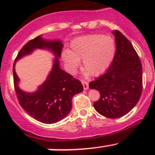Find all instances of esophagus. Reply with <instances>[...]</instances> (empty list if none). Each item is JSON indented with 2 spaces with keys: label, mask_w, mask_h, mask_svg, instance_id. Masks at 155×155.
<instances>
[{
  "label": "esophagus",
  "mask_w": 155,
  "mask_h": 155,
  "mask_svg": "<svg viewBox=\"0 0 155 155\" xmlns=\"http://www.w3.org/2000/svg\"><path fill=\"white\" fill-rule=\"evenodd\" d=\"M81 82H82V85H83L84 89H85V90L88 89V82H87V81H85V80H82Z\"/></svg>",
  "instance_id": "obj_1"
}]
</instances>
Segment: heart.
Wrapping results in <instances>:
<instances>
[{
    "label": "heart",
    "mask_w": 155,
    "mask_h": 155,
    "mask_svg": "<svg viewBox=\"0 0 155 155\" xmlns=\"http://www.w3.org/2000/svg\"><path fill=\"white\" fill-rule=\"evenodd\" d=\"M70 51L63 53V59L70 73H75L82 60V70L93 76L104 73L114 60L116 45L107 35H90L75 39Z\"/></svg>",
    "instance_id": "1"
}]
</instances>
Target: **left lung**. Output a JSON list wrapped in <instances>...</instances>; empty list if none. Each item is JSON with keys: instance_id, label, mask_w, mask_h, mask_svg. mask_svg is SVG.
I'll use <instances>...</instances> for the list:
<instances>
[{"instance_id": "1", "label": "left lung", "mask_w": 155, "mask_h": 155, "mask_svg": "<svg viewBox=\"0 0 155 155\" xmlns=\"http://www.w3.org/2000/svg\"><path fill=\"white\" fill-rule=\"evenodd\" d=\"M117 45L115 55L107 71L89 83L100 92L94 103L96 111L115 119L128 114L136 105L142 92V63L133 45L120 32L113 31Z\"/></svg>"}]
</instances>
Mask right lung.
Returning <instances> with one entry per match:
<instances>
[{
	"mask_svg": "<svg viewBox=\"0 0 155 155\" xmlns=\"http://www.w3.org/2000/svg\"><path fill=\"white\" fill-rule=\"evenodd\" d=\"M63 45L61 41H45L38 36L28 41L18 53L15 61L28 54L35 48H48L60 58ZM13 84L18 101L24 110L37 120L44 124H54L64 118L72 108L73 95L80 93L83 86L80 81L75 79L60 68L56 58L51 72L47 80L36 92L25 93L18 87V79L13 67Z\"/></svg>",
	"mask_w": 155,
	"mask_h": 155,
	"instance_id": "add662e5",
	"label": "right lung"
}]
</instances>
